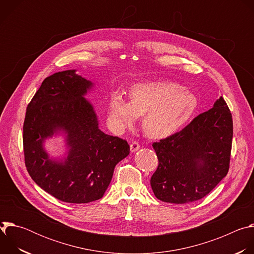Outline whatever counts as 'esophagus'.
<instances>
[{
	"mask_svg": "<svg viewBox=\"0 0 254 254\" xmlns=\"http://www.w3.org/2000/svg\"><path fill=\"white\" fill-rule=\"evenodd\" d=\"M140 148V144L137 142V141H132L130 143V151L133 153V152H136L138 149Z\"/></svg>",
	"mask_w": 254,
	"mask_h": 254,
	"instance_id": "esophagus-1",
	"label": "esophagus"
}]
</instances>
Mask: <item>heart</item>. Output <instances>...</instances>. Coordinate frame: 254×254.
<instances>
[{
    "label": "heart",
    "instance_id": "b5f03b06",
    "mask_svg": "<svg viewBox=\"0 0 254 254\" xmlns=\"http://www.w3.org/2000/svg\"><path fill=\"white\" fill-rule=\"evenodd\" d=\"M198 106L195 94L172 81L134 84L130 100L115 92L108 102V116L120 128L130 127L138 116L142 129L152 137H166L182 127Z\"/></svg>",
    "mask_w": 254,
    "mask_h": 254
}]
</instances>
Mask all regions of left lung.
I'll return each mask as SVG.
<instances>
[{
    "label": "left lung",
    "mask_w": 254,
    "mask_h": 254,
    "mask_svg": "<svg viewBox=\"0 0 254 254\" xmlns=\"http://www.w3.org/2000/svg\"><path fill=\"white\" fill-rule=\"evenodd\" d=\"M233 122L223 97L182 130L155 141L159 165L151 178L155 196L185 204L208 195L227 175Z\"/></svg>",
    "instance_id": "obj_1"
}]
</instances>
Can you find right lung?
<instances>
[{"instance_id":"obj_1","label":"right lung","mask_w":254,"mask_h":254,"mask_svg":"<svg viewBox=\"0 0 254 254\" xmlns=\"http://www.w3.org/2000/svg\"><path fill=\"white\" fill-rule=\"evenodd\" d=\"M92 83L65 70L46 77L27 106L23 126L25 165L34 182L66 203L100 199L129 144L98 128L92 105L83 97ZM68 133L69 155L64 163L52 162L42 148L55 130Z\"/></svg>"}]
</instances>
